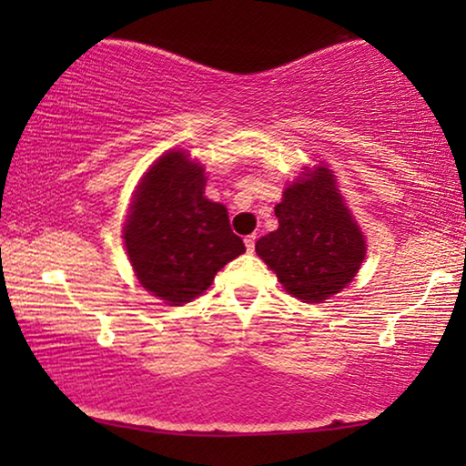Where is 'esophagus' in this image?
<instances>
[{
    "label": "esophagus",
    "mask_w": 466,
    "mask_h": 466,
    "mask_svg": "<svg viewBox=\"0 0 466 466\" xmlns=\"http://www.w3.org/2000/svg\"><path fill=\"white\" fill-rule=\"evenodd\" d=\"M244 244H246V250L248 252H254V246H257V235H248V238L244 239Z\"/></svg>",
    "instance_id": "34e87169"
}]
</instances>
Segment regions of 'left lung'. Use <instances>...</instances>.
Instances as JSON below:
<instances>
[{
  "mask_svg": "<svg viewBox=\"0 0 466 466\" xmlns=\"http://www.w3.org/2000/svg\"><path fill=\"white\" fill-rule=\"evenodd\" d=\"M279 227L257 241V254L279 284L305 303H322L359 273L365 235L350 214L329 167L301 174L276 206Z\"/></svg>",
  "mask_w": 466,
  "mask_h": 466,
  "instance_id": "left-lung-1",
  "label": "left lung"
}]
</instances>
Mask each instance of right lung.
I'll return each mask as SVG.
<instances>
[{"mask_svg":"<svg viewBox=\"0 0 466 466\" xmlns=\"http://www.w3.org/2000/svg\"><path fill=\"white\" fill-rule=\"evenodd\" d=\"M206 169L169 150L146 171L125 222V246L139 284L169 305L206 292L227 263L246 252L227 208L206 195Z\"/></svg>","mask_w":466,"mask_h":466,"instance_id":"right-lung-1","label":"right lung"}]
</instances>
